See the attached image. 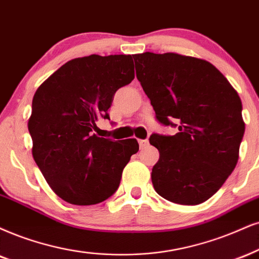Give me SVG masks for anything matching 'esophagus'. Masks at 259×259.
<instances>
[{
  "label": "esophagus",
  "instance_id": "1",
  "mask_svg": "<svg viewBox=\"0 0 259 259\" xmlns=\"http://www.w3.org/2000/svg\"><path fill=\"white\" fill-rule=\"evenodd\" d=\"M138 142H139V146H140V149H145L146 146L149 145L148 139H139Z\"/></svg>",
  "mask_w": 259,
  "mask_h": 259
}]
</instances>
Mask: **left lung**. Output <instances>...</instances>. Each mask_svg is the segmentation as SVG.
I'll list each match as a JSON object with an SVG mask.
<instances>
[{"label": "left lung", "instance_id": "left-lung-1", "mask_svg": "<svg viewBox=\"0 0 259 259\" xmlns=\"http://www.w3.org/2000/svg\"><path fill=\"white\" fill-rule=\"evenodd\" d=\"M133 59L157 120L179 124L175 136L150 137L159 152L151 171L155 191L181 205L204 203L238 163L245 132L240 97L203 59L177 53H143Z\"/></svg>", "mask_w": 259, "mask_h": 259}]
</instances>
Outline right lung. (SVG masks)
Listing matches in <instances>:
<instances>
[{"label": "right lung", "instance_id": "right-lung-1", "mask_svg": "<svg viewBox=\"0 0 259 259\" xmlns=\"http://www.w3.org/2000/svg\"><path fill=\"white\" fill-rule=\"evenodd\" d=\"M135 79L132 55H90L66 62L37 89L28 132L32 156L52 190L74 205L113 196L137 139L115 142L92 133L109 119L115 92Z\"/></svg>", "mask_w": 259, "mask_h": 259}]
</instances>
